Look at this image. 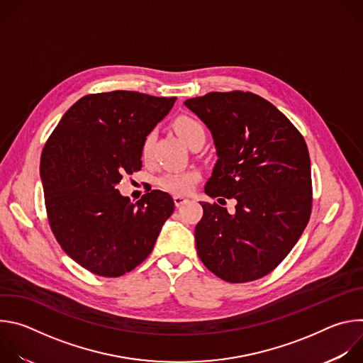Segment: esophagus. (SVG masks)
Wrapping results in <instances>:
<instances>
[{"label":"esophagus","mask_w":363,"mask_h":363,"mask_svg":"<svg viewBox=\"0 0 363 363\" xmlns=\"http://www.w3.org/2000/svg\"><path fill=\"white\" fill-rule=\"evenodd\" d=\"M174 202H175L177 206H181V205H184L185 202H188V199L184 198V196H181V195H175V196H174Z\"/></svg>","instance_id":"esophagus-1"}]
</instances>
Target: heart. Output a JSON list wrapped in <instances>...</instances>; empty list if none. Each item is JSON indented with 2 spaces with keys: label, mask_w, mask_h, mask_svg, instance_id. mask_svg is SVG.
<instances>
[{
  "label": "heart",
  "mask_w": 363,
  "mask_h": 363,
  "mask_svg": "<svg viewBox=\"0 0 363 363\" xmlns=\"http://www.w3.org/2000/svg\"><path fill=\"white\" fill-rule=\"evenodd\" d=\"M174 129L175 132L188 143L191 145L199 138H205V128L203 125L188 115H182L174 121ZM153 140H155V132H149L140 145V157L143 161H149L152 149H153ZM201 179V172L198 169H185V171H175V172H167L158 179L160 188H162L167 192L175 194V195H185L188 194L194 185Z\"/></svg>",
  "instance_id": "1"
}]
</instances>
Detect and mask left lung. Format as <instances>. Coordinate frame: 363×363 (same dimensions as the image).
Returning a JSON list of instances; mask_svg holds the SVG:
<instances>
[{
    "mask_svg": "<svg viewBox=\"0 0 363 363\" xmlns=\"http://www.w3.org/2000/svg\"><path fill=\"white\" fill-rule=\"evenodd\" d=\"M185 106L210 128L217 146L205 194L237 199L233 216L217 202H201L196 252L224 281L262 279L287 257L312 214L304 138L269 100L251 91H211L188 99Z\"/></svg>",
    "mask_w": 363,
    "mask_h": 363,
    "instance_id": "obj_1",
    "label": "left lung"
}]
</instances>
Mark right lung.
Instances as JSON below:
<instances>
[{
  "label": "right lung",
  "mask_w": 363,
  "mask_h": 363,
  "mask_svg": "<svg viewBox=\"0 0 363 363\" xmlns=\"http://www.w3.org/2000/svg\"><path fill=\"white\" fill-rule=\"evenodd\" d=\"M174 103L175 97L129 90L86 94L43 147L50 228L65 252L96 276L119 277L138 267L174 213L164 191L152 189L132 203L115 188L140 171L142 140Z\"/></svg>",
  "instance_id": "obj_1"
}]
</instances>
